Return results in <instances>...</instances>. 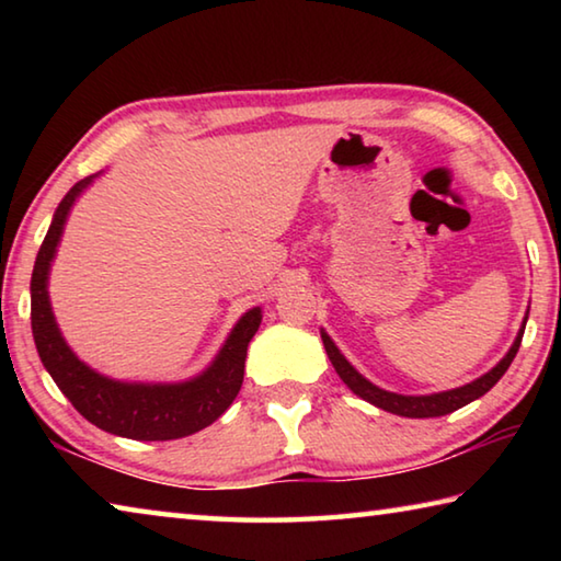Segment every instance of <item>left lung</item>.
I'll return each instance as SVG.
<instances>
[{
  "label": "left lung",
  "mask_w": 561,
  "mask_h": 561,
  "mask_svg": "<svg viewBox=\"0 0 561 561\" xmlns=\"http://www.w3.org/2000/svg\"><path fill=\"white\" fill-rule=\"evenodd\" d=\"M529 314V309H527ZM525 324H527V317L522 321V329L517 331V339L512 341V346L505 356H502L500 364L495 368H490L485 376L474 378V381L465 383L460 388H450V391H440V393H431V396H403V393H393V391H386V388H378L376 383L368 381V378L360 376L354 366L348 364L346 356L341 354L339 346L331 341V336L327 334L324 329H321V341H324V348L329 354L331 366L336 368V374L341 381H344L351 391H354L358 398H364V401L374 403L376 408H381V411H388L393 415H403V417H438V415H448L453 411H458V408L472 403L474 398L485 396L492 386H495L505 371L512 364V358L517 356L519 344H522V334H525Z\"/></svg>",
  "instance_id": "obj_1"
}]
</instances>
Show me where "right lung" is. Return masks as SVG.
<instances>
[{
	"mask_svg": "<svg viewBox=\"0 0 561 561\" xmlns=\"http://www.w3.org/2000/svg\"><path fill=\"white\" fill-rule=\"evenodd\" d=\"M93 178L76 183L56 207L49 232L36 254L32 272V334L36 351L54 383L69 398L71 405L96 428L130 440H175L193 435L215 423L234 396L240 393L244 378L247 346L262 324V307L244 311L232 327L213 364L187 381L178 383H144L118 381L99 374L96 368L73 354L56 324L49 299V272L59 250L66 220L79 195Z\"/></svg>",
	"mask_w": 561,
	"mask_h": 561,
	"instance_id": "right-lung-1",
	"label": "right lung"
}]
</instances>
